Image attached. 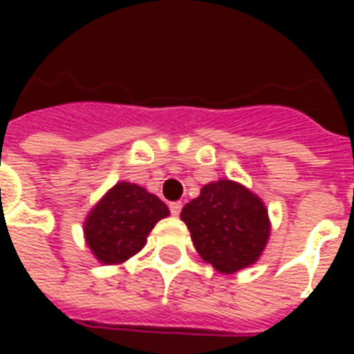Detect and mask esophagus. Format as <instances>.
<instances>
[{
  "label": "esophagus",
  "mask_w": 354,
  "mask_h": 354,
  "mask_svg": "<svg viewBox=\"0 0 354 354\" xmlns=\"http://www.w3.org/2000/svg\"><path fill=\"white\" fill-rule=\"evenodd\" d=\"M169 208H170V212H172V216H178L180 212H182V203H180V201H176V203H170Z\"/></svg>",
  "instance_id": "1"
}]
</instances>
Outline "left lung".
Listing matches in <instances>:
<instances>
[{"label": "left lung", "instance_id": "left-lung-1", "mask_svg": "<svg viewBox=\"0 0 354 354\" xmlns=\"http://www.w3.org/2000/svg\"><path fill=\"white\" fill-rule=\"evenodd\" d=\"M195 250L218 273L254 266L266 250L271 222L263 201L246 185L216 180L182 208Z\"/></svg>", "mask_w": 354, "mask_h": 354}]
</instances>
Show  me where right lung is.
I'll list each match as a JSON object with an SVG mask.
<instances>
[{"label": "right lung", "instance_id": "right-lung-1", "mask_svg": "<svg viewBox=\"0 0 354 354\" xmlns=\"http://www.w3.org/2000/svg\"><path fill=\"white\" fill-rule=\"evenodd\" d=\"M169 214V207L146 187L117 182L88 210L85 243L100 263L119 266L144 248L155 223Z\"/></svg>", "mask_w": 354, "mask_h": 354}]
</instances>
